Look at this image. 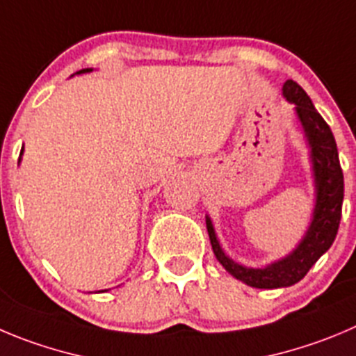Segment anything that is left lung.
Returning a JSON list of instances; mask_svg holds the SVG:
<instances>
[{"mask_svg":"<svg viewBox=\"0 0 356 356\" xmlns=\"http://www.w3.org/2000/svg\"><path fill=\"white\" fill-rule=\"evenodd\" d=\"M283 92L286 99L295 103V107H297V114L304 126L309 145H311L314 177H316V207H314L313 223L309 227L304 241L284 260L275 261L265 268H248L232 261L223 253V249L219 248V242L216 238L211 219L207 218L209 238H211L212 251L219 264L223 265L234 277L241 279L249 286L265 288V290L291 286V284L298 283L335 241L339 223H341V214H343L344 175L341 163H339L337 144H335L330 126L325 122L320 112L314 108L307 92L297 82H284Z\"/></svg>","mask_w":356,"mask_h":356,"instance_id":"obj_1","label":"left lung"}]
</instances>
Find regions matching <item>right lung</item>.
I'll list each match as a JSON object with an SVG mask.
<instances>
[{
  "mask_svg": "<svg viewBox=\"0 0 356 356\" xmlns=\"http://www.w3.org/2000/svg\"><path fill=\"white\" fill-rule=\"evenodd\" d=\"M82 72H91V70H89V68H86V70H81V72H79V73H82ZM22 152V151H21Z\"/></svg>",
  "mask_w": 356,
  "mask_h": 356,
  "instance_id": "obj_1",
  "label": "right lung"
}]
</instances>
